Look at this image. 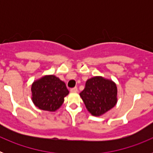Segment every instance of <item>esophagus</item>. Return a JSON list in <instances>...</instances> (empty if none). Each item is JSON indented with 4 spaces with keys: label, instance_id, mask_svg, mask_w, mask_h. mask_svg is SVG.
Returning <instances> with one entry per match:
<instances>
[{
    "label": "esophagus",
    "instance_id": "1",
    "mask_svg": "<svg viewBox=\"0 0 153 153\" xmlns=\"http://www.w3.org/2000/svg\"><path fill=\"white\" fill-rule=\"evenodd\" d=\"M70 92H71V93H76V92H77V88H76V87L71 88L70 89Z\"/></svg>",
    "mask_w": 153,
    "mask_h": 153
}]
</instances>
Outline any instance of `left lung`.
Masks as SVG:
<instances>
[{"mask_svg": "<svg viewBox=\"0 0 153 153\" xmlns=\"http://www.w3.org/2000/svg\"><path fill=\"white\" fill-rule=\"evenodd\" d=\"M79 96L87 110L94 117H100L116 106L117 86L112 79L97 76L86 80Z\"/></svg>", "mask_w": 153, "mask_h": 153, "instance_id": "1", "label": "left lung"}]
</instances>
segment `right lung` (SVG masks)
<instances>
[{"label": "right lung", "instance_id": "1", "mask_svg": "<svg viewBox=\"0 0 153 153\" xmlns=\"http://www.w3.org/2000/svg\"><path fill=\"white\" fill-rule=\"evenodd\" d=\"M32 101L40 109L49 112L57 110L69 94L66 84L54 75H45L33 81L31 86Z\"/></svg>", "mask_w": 153, "mask_h": 153}]
</instances>
